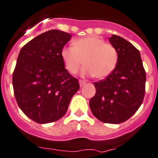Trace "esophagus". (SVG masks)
<instances>
[{
    "label": "esophagus",
    "instance_id": "1",
    "mask_svg": "<svg viewBox=\"0 0 158 158\" xmlns=\"http://www.w3.org/2000/svg\"><path fill=\"white\" fill-rule=\"evenodd\" d=\"M85 83H86L85 80H81V79L79 80V85H80V87H83Z\"/></svg>",
    "mask_w": 158,
    "mask_h": 158
}]
</instances>
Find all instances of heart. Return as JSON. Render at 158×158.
I'll use <instances>...</instances> for the list:
<instances>
[{
	"label": "heart",
	"mask_w": 158,
	"mask_h": 158,
	"mask_svg": "<svg viewBox=\"0 0 158 158\" xmlns=\"http://www.w3.org/2000/svg\"><path fill=\"white\" fill-rule=\"evenodd\" d=\"M74 46H65L61 57L66 70L75 74L83 63V76L95 75L104 79L112 73L118 62V52L114 46L106 44L97 36H88L76 40Z\"/></svg>",
	"instance_id": "obj_1"
}]
</instances>
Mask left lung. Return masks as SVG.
Returning a JSON list of instances; mask_svg holds the SVG:
<instances>
[{
    "instance_id": "1",
    "label": "left lung",
    "mask_w": 158,
    "mask_h": 158,
    "mask_svg": "<svg viewBox=\"0 0 158 158\" xmlns=\"http://www.w3.org/2000/svg\"><path fill=\"white\" fill-rule=\"evenodd\" d=\"M109 40L118 52V62L106 79L94 83L96 94L89 106L100 121L118 124L130 118L141 106L146 75L140 53L132 44L116 35Z\"/></svg>"
}]
</instances>
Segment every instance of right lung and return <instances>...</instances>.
Masks as SVG:
<instances>
[{"mask_svg":"<svg viewBox=\"0 0 158 158\" xmlns=\"http://www.w3.org/2000/svg\"><path fill=\"white\" fill-rule=\"evenodd\" d=\"M71 35L50 30L35 37L19 52L13 74V87L19 108L38 123L57 121L65 115L79 89L61 57Z\"/></svg>","mask_w":158,"mask_h":158,"instance_id":"add662e5","label":"right lung"}]
</instances>
